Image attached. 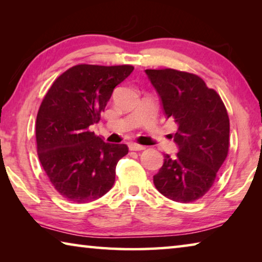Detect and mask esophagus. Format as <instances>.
Returning a JSON list of instances; mask_svg holds the SVG:
<instances>
[{
  "label": "esophagus",
  "mask_w": 262,
  "mask_h": 262,
  "mask_svg": "<svg viewBox=\"0 0 262 262\" xmlns=\"http://www.w3.org/2000/svg\"><path fill=\"white\" fill-rule=\"evenodd\" d=\"M128 148H129V150H132V151H141V150H144L143 145H140L137 143H129Z\"/></svg>",
  "instance_id": "obj_1"
}]
</instances>
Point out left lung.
<instances>
[{"label":"left lung","instance_id":"1","mask_svg":"<svg viewBox=\"0 0 262 262\" xmlns=\"http://www.w3.org/2000/svg\"><path fill=\"white\" fill-rule=\"evenodd\" d=\"M145 74L165 117L178 126L173 135L178 154L164 155L154 184L170 200L193 202L209 190L228 156L227 108L217 92L196 75L174 69H147Z\"/></svg>","mask_w":262,"mask_h":262}]
</instances>
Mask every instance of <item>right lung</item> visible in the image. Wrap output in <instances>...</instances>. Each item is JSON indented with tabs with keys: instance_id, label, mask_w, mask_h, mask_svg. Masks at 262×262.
<instances>
[{
	"instance_id": "right-lung-1",
	"label": "right lung",
	"mask_w": 262,
	"mask_h": 262,
	"mask_svg": "<svg viewBox=\"0 0 262 262\" xmlns=\"http://www.w3.org/2000/svg\"><path fill=\"white\" fill-rule=\"evenodd\" d=\"M133 70L128 64L74 66L55 79L42 100L35 122L38 157L68 201H95L112 188L115 166L128 147L106 143L89 127L100 120L114 88Z\"/></svg>"
}]
</instances>
